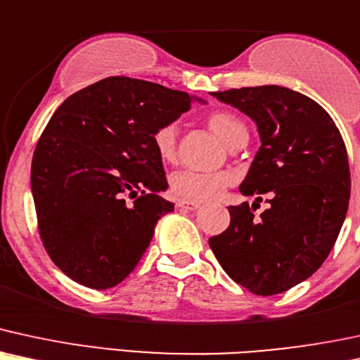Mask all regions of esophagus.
I'll use <instances>...</instances> for the list:
<instances>
[{
  "label": "esophagus",
  "instance_id": "esophagus-1",
  "mask_svg": "<svg viewBox=\"0 0 360 360\" xmlns=\"http://www.w3.org/2000/svg\"><path fill=\"white\" fill-rule=\"evenodd\" d=\"M176 207L179 209H185V210H195L200 207V204H197V202H176Z\"/></svg>",
  "mask_w": 360,
  "mask_h": 360
}]
</instances>
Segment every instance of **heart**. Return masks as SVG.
<instances>
[{"label":"heart","mask_w":360,"mask_h":360,"mask_svg":"<svg viewBox=\"0 0 360 360\" xmlns=\"http://www.w3.org/2000/svg\"><path fill=\"white\" fill-rule=\"evenodd\" d=\"M207 126L229 148L248 139V128L236 114L229 111H212L207 116ZM151 143L162 162L172 163L176 158V128L173 124L158 126L151 134ZM231 172L198 173L180 170L170 179V192L181 202H209L217 198L227 187L234 184Z\"/></svg>","instance_id":"obj_1"}]
</instances>
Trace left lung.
Here are the masks:
<instances>
[{
  "mask_svg": "<svg viewBox=\"0 0 360 360\" xmlns=\"http://www.w3.org/2000/svg\"><path fill=\"white\" fill-rule=\"evenodd\" d=\"M256 122L261 146L243 195L266 193L259 217L248 202L227 207L231 224L209 239L219 264L255 295L271 297L310 278L330 255L347 214L345 143L319 103L280 86L214 92Z\"/></svg>",
  "mask_w": 360,
  "mask_h": 360,
  "instance_id": "1",
  "label": "left lung"
}]
</instances>
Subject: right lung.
Here are the masks:
<instances>
[{
  "label": "right lung",
  "instance_id": "right-lung-1",
  "mask_svg": "<svg viewBox=\"0 0 360 360\" xmlns=\"http://www.w3.org/2000/svg\"><path fill=\"white\" fill-rule=\"evenodd\" d=\"M192 101L187 92L120 75L80 89L50 117L30 181L38 234L70 280L112 288L141 259L158 219L173 210L160 197L168 181L151 134Z\"/></svg>",
  "mask_w": 360,
  "mask_h": 360
}]
</instances>
